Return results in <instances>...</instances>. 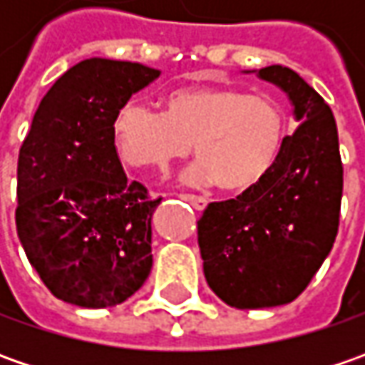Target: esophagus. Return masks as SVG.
Masks as SVG:
<instances>
[{"instance_id": "esophagus-1", "label": "esophagus", "mask_w": 365, "mask_h": 365, "mask_svg": "<svg viewBox=\"0 0 365 365\" xmlns=\"http://www.w3.org/2000/svg\"><path fill=\"white\" fill-rule=\"evenodd\" d=\"M180 199H185L187 203H190L197 211H203L205 207H207V199L203 197H197V195H180Z\"/></svg>"}]
</instances>
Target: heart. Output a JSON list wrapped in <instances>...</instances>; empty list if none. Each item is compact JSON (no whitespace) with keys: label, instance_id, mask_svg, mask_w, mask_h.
Masks as SVG:
<instances>
[{"label":"heart","instance_id":"1","mask_svg":"<svg viewBox=\"0 0 365 365\" xmlns=\"http://www.w3.org/2000/svg\"><path fill=\"white\" fill-rule=\"evenodd\" d=\"M111 133L130 168L164 170L190 146L199 160L187 168V180H215L221 190L247 192L272 175L282 156L287 113L268 95L197 85L166 93L160 113L121 107Z\"/></svg>","mask_w":365,"mask_h":365}]
</instances>
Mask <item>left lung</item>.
Masks as SVG:
<instances>
[{"mask_svg": "<svg viewBox=\"0 0 365 365\" xmlns=\"http://www.w3.org/2000/svg\"><path fill=\"white\" fill-rule=\"evenodd\" d=\"M254 73L287 93L299 128L259 187L209 203L197 221L207 284L235 309L278 307L301 294L329 256L344 192L329 106L288 66Z\"/></svg>", "mask_w": 365, "mask_h": 365, "instance_id": "left-lung-1", "label": "left lung"}]
</instances>
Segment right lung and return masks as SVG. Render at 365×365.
<instances>
[{"instance_id": "1", "label": "right lung", "mask_w": 365, "mask_h": 365, "mask_svg": "<svg viewBox=\"0 0 365 365\" xmlns=\"http://www.w3.org/2000/svg\"><path fill=\"white\" fill-rule=\"evenodd\" d=\"M160 71L87 58L42 97L18 156L16 227L50 292L85 309L115 307L152 270L150 199L128 182L113 120Z\"/></svg>"}]
</instances>
